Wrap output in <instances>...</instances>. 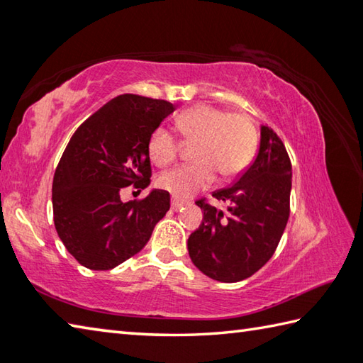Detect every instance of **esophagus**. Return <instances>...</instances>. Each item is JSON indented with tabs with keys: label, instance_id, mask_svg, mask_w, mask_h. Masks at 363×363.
I'll return each mask as SVG.
<instances>
[{
	"label": "esophagus",
	"instance_id": "obj_1",
	"mask_svg": "<svg viewBox=\"0 0 363 363\" xmlns=\"http://www.w3.org/2000/svg\"><path fill=\"white\" fill-rule=\"evenodd\" d=\"M186 204H189V203L182 201V200H179V199H173V200H171V209H173V211H179V209H182L184 206H186Z\"/></svg>",
	"mask_w": 363,
	"mask_h": 363
}]
</instances>
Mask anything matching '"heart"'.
Here are the masks:
<instances>
[{"label":"heart","mask_w":363,"mask_h":363,"mask_svg":"<svg viewBox=\"0 0 363 363\" xmlns=\"http://www.w3.org/2000/svg\"><path fill=\"white\" fill-rule=\"evenodd\" d=\"M176 127L186 141H195L192 159L186 167L169 169L159 177V186L186 199L216 179H232L247 168L257 147V131L250 118L241 113L199 104L176 118ZM181 141L168 128L159 127L149 138V155L157 167L177 160Z\"/></svg>","instance_id":"1"}]
</instances>
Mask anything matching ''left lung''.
Wrapping results in <instances>:
<instances>
[{"instance_id": "left-lung-1", "label": "left lung", "mask_w": 363, "mask_h": 363, "mask_svg": "<svg viewBox=\"0 0 363 363\" xmlns=\"http://www.w3.org/2000/svg\"><path fill=\"white\" fill-rule=\"evenodd\" d=\"M292 164L284 143L262 125L254 163L233 186L216 190L227 213L195 201L203 211L200 227L189 236L194 265L211 279L238 282L272 259L291 214Z\"/></svg>"}]
</instances>
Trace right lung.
Segmentation results:
<instances>
[{"label": "right lung", "mask_w": 363, "mask_h": 363, "mask_svg": "<svg viewBox=\"0 0 363 363\" xmlns=\"http://www.w3.org/2000/svg\"><path fill=\"white\" fill-rule=\"evenodd\" d=\"M174 109L164 100L118 95L71 136L55 169L52 204L58 236L85 268L104 272L140 252L169 209L167 190L128 203L121 192L150 184L149 138Z\"/></svg>", "instance_id": "obj_1"}]
</instances>
